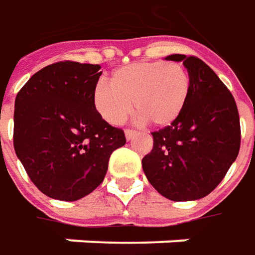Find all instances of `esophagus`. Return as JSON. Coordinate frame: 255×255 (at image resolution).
<instances>
[{"label":"esophagus","mask_w":255,"mask_h":255,"mask_svg":"<svg viewBox=\"0 0 255 255\" xmlns=\"http://www.w3.org/2000/svg\"><path fill=\"white\" fill-rule=\"evenodd\" d=\"M135 135H136L135 129H132V128H127V129H126V136H127V139H132Z\"/></svg>","instance_id":"esophagus-1"}]
</instances>
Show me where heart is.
I'll use <instances>...</instances> for the list:
<instances>
[{"label": "heart", "mask_w": 255, "mask_h": 255, "mask_svg": "<svg viewBox=\"0 0 255 255\" xmlns=\"http://www.w3.org/2000/svg\"><path fill=\"white\" fill-rule=\"evenodd\" d=\"M190 93V75L179 62H136L117 69L110 84L101 82L94 103L103 119L120 124L132 107L146 123L163 127L183 110Z\"/></svg>", "instance_id": "heart-1"}]
</instances>
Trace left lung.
<instances>
[{
	"label": "left lung",
	"instance_id": "8db88e82",
	"mask_svg": "<svg viewBox=\"0 0 255 255\" xmlns=\"http://www.w3.org/2000/svg\"><path fill=\"white\" fill-rule=\"evenodd\" d=\"M190 75V93L169 126L151 132L154 146L142 158L148 182L173 202L205 198L223 180L236 161L242 129L230 90L203 60L171 55Z\"/></svg>",
	"mask_w": 255,
	"mask_h": 255
}]
</instances>
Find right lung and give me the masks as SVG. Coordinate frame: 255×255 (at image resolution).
Here are the masks:
<instances>
[{"instance_id":"right-lung-1","label":"right lung","mask_w":255,"mask_h":255,"mask_svg":"<svg viewBox=\"0 0 255 255\" xmlns=\"http://www.w3.org/2000/svg\"><path fill=\"white\" fill-rule=\"evenodd\" d=\"M100 76V65L63 60L40 69L16 94L15 154L49 198L73 202L92 193L127 141L96 110Z\"/></svg>"}]
</instances>
